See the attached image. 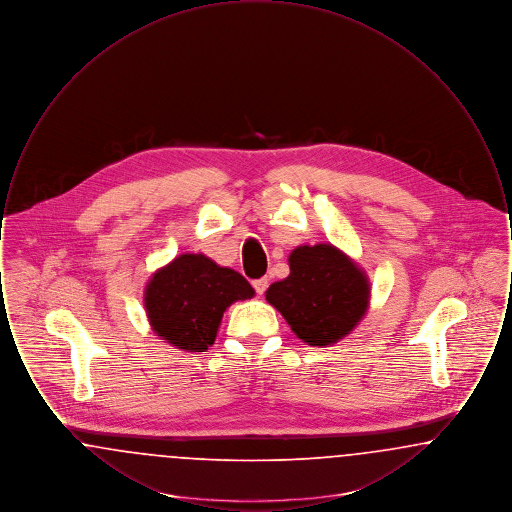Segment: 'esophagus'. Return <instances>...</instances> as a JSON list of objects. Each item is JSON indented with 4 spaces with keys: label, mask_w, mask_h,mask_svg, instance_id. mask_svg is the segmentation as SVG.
<instances>
[{
    "label": "esophagus",
    "mask_w": 512,
    "mask_h": 512,
    "mask_svg": "<svg viewBox=\"0 0 512 512\" xmlns=\"http://www.w3.org/2000/svg\"><path fill=\"white\" fill-rule=\"evenodd\" d=\"M253 288H255V292L259 293V295H263V293L267 292L268 288L267 278H259V280H255V282H253Z\"/></svg>",
    "instance_id": "1"
}]
</instances>
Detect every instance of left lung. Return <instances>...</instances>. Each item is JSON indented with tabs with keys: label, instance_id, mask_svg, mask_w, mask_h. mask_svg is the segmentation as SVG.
<instances>
[{
	"label": "left lung",
	"instance_id": "8db88e82",
	"mask_svg": "<svg viewBox=\"0 0 512 512\" xmlns=\"http://www.w3.org/2000/svg\"><path fill=\"white\" fill-rule=\"evenodd\" d=\"M288 261L290 276L270 284L268 303L309 345L345 338L368 309L365 272L332 244L295 247Z\"/></svg>",
	"mask_w": 512,
	"mask_h": 512
}]
</instances>
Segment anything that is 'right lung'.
Listing matches in <instances>:
<instances>
[{"label": "right lung", "instance_id": "1", "mask_svg": "<svg viewBox=\"0 0 512 512\" xmlns=\"http://www.w3.org/2000/svg\"><path fill=\"white\" fill-rule=\"evenodd\" d=\"M253 295L240 272L201 253H184L151 276L144 299L157 336L176 349L201 353L215 343L224 311Z\"/></svg>", "mask_w": 512, "mask_h": 512}]
</instances>
